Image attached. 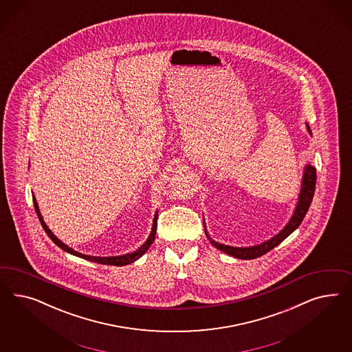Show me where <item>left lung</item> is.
Listing matches in <instances>:
<instances>
[{"label": "left lung", "instance_id": "obj_1", "mask_svg": "<svg viewBox=\"0 0 352 352\" xmlns=\"http://www.w3.org/2000/svg\"><path fill=\"white\" fill-rule=\"evenodd\" d=\"M307 130L311 134L309 125H307ZM315 187H316V169L309 164V165L305 166L302 186H300V192H299L298 203H297L296 210L292 215V218L289 219L288 224L278 234H275L274 237H271L270 240H267L259 245L248 246V248L223 245V244H219V243L214 241L213 239L206 232V228H205V234L217 249H219L223 253H227L228 256L240 258V259H254L258 256H263V254H266L267 252H270L271 249H274L275 246L278 245L281 241H284L289 234L298 228V226L302 223L305 215L309 212V205H311L314 193H315ZM204 227H205V224H204Z\"/></svg>", "mask_w": 352, "mask_h": 352}]
</instances>
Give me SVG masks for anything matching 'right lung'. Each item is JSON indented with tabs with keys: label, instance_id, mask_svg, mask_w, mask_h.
Listing matches in <instances>:
<instances>
[{
	"label": "right lung",
	"instance_id": "obj_1",
	"mask_svg": "<svg viewBox=\"0 0 352 352\" xmlns=\"http://www.w3.org/2000/svg\"><path fill=\"white\" fill-rule=\"evenodd\" d=\"M33 197V205H34V210H36V213H37V217H38V219H40V222H41V226L43 227V230H45V232L47 234V236L52 239V241H53L54 244H56V245L59 246L60 249H63L64 252H67V253H69V254H74L76 256H80V258H84L86 261H91V262H96V263H102V265H111V266H125V265H129V263H133V262H135L137 259H139L140 256H143L147 250H148L149 246L151 244L153 243V240H155V236H156V227H157V213L155 214V218H153V224H152V230H151V234H149L148 239H147V241L143 244V245L138 248L135 252H133V253H128V254H124V256H86V254H82V253H78V252H76L72 248H69L68 245H65L64 243H62L55 234L49 230V227L46 226V223L43 222V215L40 213V209H38V205H37V201H36V199H34V195L32 196Z\"/></svg>",
	"mask_w": 352,
	"mask_h": 352
}]
</instances>
